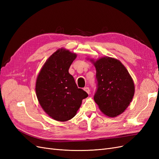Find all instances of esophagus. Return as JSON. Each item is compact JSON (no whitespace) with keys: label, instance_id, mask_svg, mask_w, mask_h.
Listing matches in <instances>:
<instances>
[{"label":"esophagus","instance_id":"esophagus-1","mask_svg":"<svg viewBox=\"0 0 159 159\" xmlns=\"http://www.w3.org/2000/svg\"><path fill=\"white\" fill-rule=\"evenodd\" d=\"M84 91H85L86 92H87L88 94H89V93H90V89H89V88L88 87H85V88H84Z\"/></svg>","mask_w":159,"mask_h":159}]
</instances>
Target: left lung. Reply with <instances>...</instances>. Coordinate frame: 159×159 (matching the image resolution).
<instances>
[{"instance_id": "1", "label": "left lung", "mask_w": 159, "mask_h": 159, "mask_svg": "<svg viewBox=\"0 0 159 159\" xmlns=\"http://www.w3.org/2000/svg\"><path fill=\"white\" fill-rule=\"evenodd\" d=\"M97 89L93 96L102 111L111 117L121 114L134 93L133 81L121 61L102 57L94 62Z\"/></svg>"}]
</instances>
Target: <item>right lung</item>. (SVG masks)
Instances as JSON below:
<instances>
[{"mask_svg": "<svg viewBox=\"0 0 159 159\" xmlns=\"http://www.w3.org/2000/svg\"><path fill=\"white\" fill-rule=\"evenodd\" d=\"M76 54L58 50L46 61L36 84V96L41 107L52 118L66 121L73 118L88 94L78 88L69 68Z\"/></svg>", "mask_w": 159, "mask_h": 159, "instance_id": "obj_1", "label": "right lung"}]
</instances>
